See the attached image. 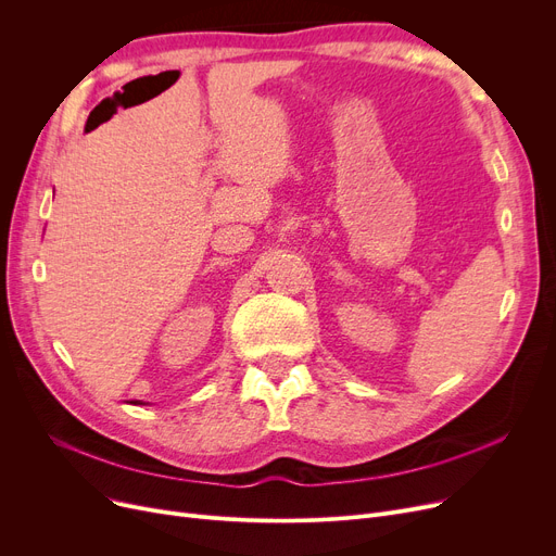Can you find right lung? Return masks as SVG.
I'll use <instances>...</instances> for the list:
<instances>
[{
  "label": "right lung",
  "instance_id": "obj_1",
  "mask_svg": "<svg viewBox=\"0 0 556 556\" xmlns=\"http://www.w3.org/2000/svg\"><path fill=\"white\" fill-rule=\"evenodd\" d=\"M135 403H141V401H135ZM141 405H143V403H141Z\"/></svg>",
  "mask_w": 556,
  "mask_h": 556
}]
</instances>
